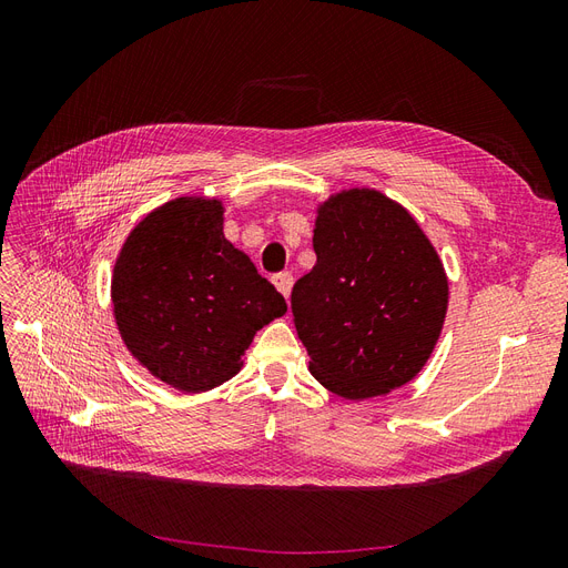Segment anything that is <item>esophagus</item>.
<instances>
[{
	"mask_svg": "<svg viewBox=\"0 0 568 568\" xmlns=\"http://www.w3.org/2000/svg\"><path fill=\"white\" fill-rule=\"evenodd\" d=\"M272 282H274V286H277L280 294H282L284 298H288L291 286H294V274H291V272H277V274H274V277H272Z\"/></svg>",
	"mask_w": 568,
	"mask_h": 568,
	"instance_id": "34e87169",
	"label": "esophagus"
}]
</instances>
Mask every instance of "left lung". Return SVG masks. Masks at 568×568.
Here are the masks:
<instances>
[{
    "label": "left lung",
    "instance_id": "obj_1",
    "mask_svg": "<svg viewBox=\"0 0 568 568\" xmlns=\"http://www.w3.org/2000/svg\"><path fill=\"white\" fill-rule=\"evenodd\" d=\"M315 267L291 291L311 374L348 400L415 379L434 353L448 311L443 263L403 205L374 189L326 201Z\"/></svg>",
    "mask_w": 568,
    "mask_h": 568
}]
</instances>
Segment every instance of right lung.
<instances>
[{
    "mask_svg": "<svg viewBox=\"0 0 568 568\" xmlns=\"http://www.w3.org/2000/svg\"><path fill=\"white\" fill-rule=\"evenodd\" d=\"M111 298L130 353L186 393L232 379L255 332L286 313L280 291L222 234L220 201L196 196L161 205L132 230Z\"/></svg>",
    "mask_w": 568,
    "mask_h": 568,
    "instance_id": "add662e5",
    "label": "right lung"
}]
</instances>
